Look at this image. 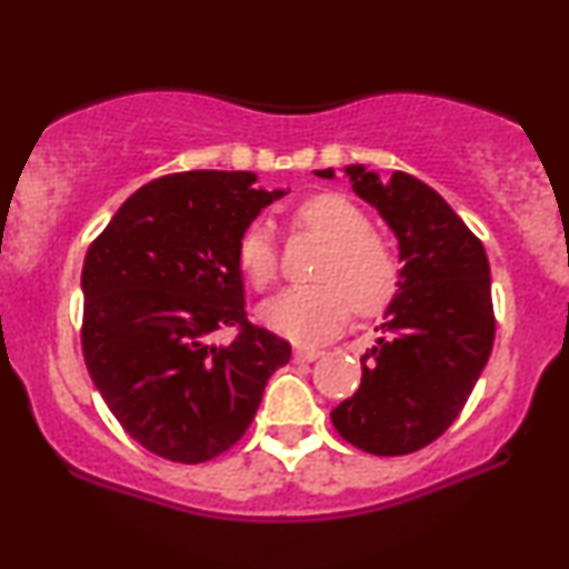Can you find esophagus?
<instances>
[{"label": "esophagus", "instance_id": "1", "mask_svg": "<svg viewBox=\"0 0 569 569\" xmlns=\"http://www.w3.org/2000/svg\"><path fill=\"white\" fill-rule=\"evenodd\" d=\"M323 352L321 349H313V347H295V360L298 362H313L321 357Z\"/></svg>", "mask_w": 569, "mask_h": 569}]
</instances>
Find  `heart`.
Instances as JSON below:
<instances>
[{"mask_svg":"<svg viewBox=\"0 0 569 569\" xmlns=\"http://www.w3.org/2000/svg\"><path fill=\"white\" fill-rule=\"evenodd\" d=\"M295 224L316 232L331 246L323 284L287 287L263 302L261 318L271 331L292 341L331 339L357 313L376 316L396 298L401 261L383 238L372 236L370 220L355 201L339 193H316L292 212ZM238 263L248 282L263 290L277 279L279 251L269 224L256 222L238 243Z\"/></svg>","mask_w":569,"mask_h":569,"instance_id":"b5f03b06","label":"heart"}]
</instances>
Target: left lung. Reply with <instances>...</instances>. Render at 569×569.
Segmentation results:
<instances>
[{
	"instance_id": "1",
	"label": "left lung",
	"mask_w": 569,
	"mask_h": 569,
	"mask_svg": "<svg viewBox=\"0 0 569 569\" xmlns=\"http://www.w3.org/2000/svg\"><path fill=\"white\" fill-rule=\"evenodd\" d=\"M345 173L393 230L403 267L380 337L360 357L362 383L331 422L372 456H407L453 425L492 352L489 261L481 240L419 178L401 170L380 178L365 166Z\"/></svg>"
}]
</instances>
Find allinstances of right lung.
<instances>
[{
	"mask_svg": "<svg viewBox=\"0 0 569 569\" xmlns=\"http://www.w3.org/2000/svg\"><path fill=\"white\" fill-rule=\"evenodd\" d=\"M248 170L162 176L123 201L82 267V352L123 430L150 453L204 463L243 438L292 347L248 323L238 243L287 191ZM239 329L230 346L211 339Z\"/></svg>",
	"mask_w": 569,
	"mask_h": 569,
	"instance_id": "right-lung-1",
	"label": "right lung"
}]
</instances>
